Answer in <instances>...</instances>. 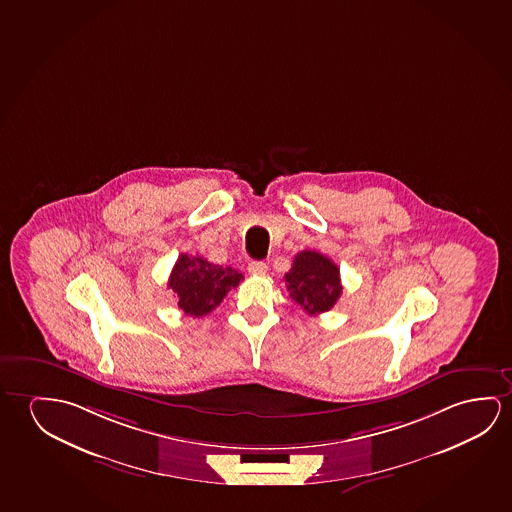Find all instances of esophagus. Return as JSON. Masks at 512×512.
I'll return each instance as SVG.
<instances>
[{
  "label": "esophagus",
  "mask_w": 512,
  "mask_h": 512,
  "mask_svg": "<svg viewBox=\"0 0 512 512\" xmlns=\"http://www.w3.org/2000/svg\"><path fill=\"white\" fill-rule=\"evenodd\" d=\"M248 271H250L253 276H264L268 273V266H266L264 262H260V260H253V262L248 264Z\"/></svg>",
  "instance_id": "esophagus-1"
}]
</instances>
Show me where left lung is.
<instances>
[{
  "mask_svg": "<svg viewBox=\"0 0 512 512\" xmlns=\"http://www.w3.org/2000/svg\"><path fill=\"white\" fill-rule=\"evenodd\" d=\"M284 280L292 301L310 315L328 312L342 294L339 266L312 250H305L294 257L292 268L285 273Z\"/></svg>",
  "mask_w": 512,
  "mask_h": 512,
  "instance_id": "8db88e82",
  "label": "left lung"
}]
</instances>
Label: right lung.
<instances>
[{
	"instance_id": "right-lung-1",
	"label": "right lung",
	"mask_w": 512,
	"mask_h": 512,
	"mask_svg": "<svg viewBox=\"0 0 512 512\" xmlns=\"http://www.w3.org/2000/svg\"><path fill=\"white\" fill-rule=\"evenodd\" d=\"M241 280L243 275L236 269L223 268L200 255L182 253L173 266L168 287L175 292L184 314L202 317L213 312Z\"/></svg>"
}]
</instances>
